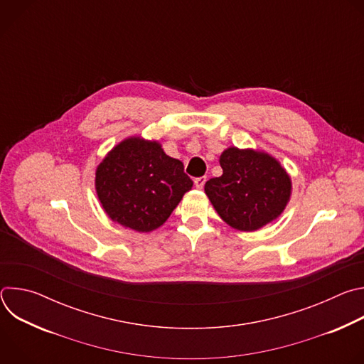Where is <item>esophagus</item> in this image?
<instances>
[{
    "mask_svg": "<svg viewBox=\"0 0 364 364\" xmlns=\"http://www.w3.org/2000/svg\"><path fill=\"white\" fill-rule=\"evenodd\" d=\"M204 183H205V177H198V178L194 180V186H196L198 190H201V188L204 187Z\"/></svg>",
    "mask_w": 364,
    "mask_h": 364,
    "instance_id": "obj_1",
    "label": "esophagus"
}]
</instances>
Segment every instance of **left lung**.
Listing matches in <instances>:
<instances>
[{"label": "left lung", "mask_w": 364, "mask_h": 364, "mask_svg": "<svg viewBox=\"0 0 364 364\" xmlns=\"http://www.w3.org/2000/svg\"><path fill=\"white\" fill-rule=\"evenodd\" d=\"M219 163L223 174L207 181L204 191L230 228L255 232L281 216L292 183L277 159L259 149L229 146Z\"/></svg>", "instance_id": "1"}]
</instances>
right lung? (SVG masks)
<instances>
[{
  "instance_id": "obj_1",
  "label": "right lung",
  "mask_w": 364,
  "mask_h": 364,
  "mask_svg": "<svg viewBox=\"0 0 364 364\" xmlns=\"http://www.w3.org/2000/svg\"><path fill=\"white\" fill-rule=\"evenodd\" d=\"M191 187L183 163L168 157L159 141L141 136L115 145L95 173L96 194L109 219L141 233L164 225Z\"/></svg>"
}]
</instances>
